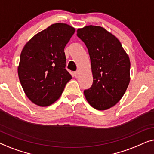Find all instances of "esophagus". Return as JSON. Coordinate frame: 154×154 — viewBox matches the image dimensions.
Wrapping results in <instances>:
<instances>
[{
    "label": "esophagus",
    "instance_id": "obj_1",
    "mask_svg": "<svg viewBox=\"0 0 154 154\" xmlns=\"http://www.w3.org/2000/svg\"><path fill=\"white\" fill-rule=\"evenodd\" d=\"M79 71H76V72H74V76H75V77H76V78L79 77Z\"/></svg>",
    "mask_w": 154,
    "mask_h": 154
}]
</instances>
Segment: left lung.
<instances>
[{
  "instance_id": "obj_1",
  "label": "left lung",
  "mask_w": 154,
  "mask_h": 154,
  "mask_svg": "<svg viewBox=\"0 0 154 154\" xmlns=\"http://www.w3.org/2000/svg\"><path fill=\"white\" fill-rule=\"evenodd\" d=\"M77 32L88 50L94 78L84 96L95 109L106 110L120 100L128 86V55L120 41L103 27L86 26Z\"/></svg>"
}]
</instances>
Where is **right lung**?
Here are the masks:
<instances>
[{
    "instance_id": "obj_1",
    "label": "right lung",
    "mask_w": 154,
    "mask_h": 154,
    "mask_svg": "<svg viewBox=\"0 0 154 154\" xmlns=\"http://www.w3.org/2000/svg\"><path fill=\"white\" fill-rule=\"evenodd\" d=\"M75 31L66 23H54L34 35L23 47L18 75L26 95L35 105H51L72 79L66 69L64 48Z\"/></svg>"
}]
</instances>
